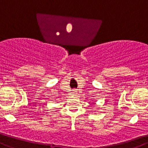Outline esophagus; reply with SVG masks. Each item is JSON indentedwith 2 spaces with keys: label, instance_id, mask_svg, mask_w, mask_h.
Masks as SVG:
<instances>
[{
  "label": "esophagus",
  "instance_id": "1",
  "mask_svg": "<svg viewBox=\"0 0 148 148\" xmlns=\"http://www.w3.org/2000/svg\"><path fill=\"white\" fill-rule=\"evenodd\" d=\"M74 93H76V92H74Z\"/></svg>",
  "mask_w": 148,
  "mask_h": 148
}]
</instances>
